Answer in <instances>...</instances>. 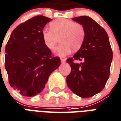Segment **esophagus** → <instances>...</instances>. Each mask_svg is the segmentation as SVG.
I'll use <instances>...</instances> for the list:
<instances>
[{
  "label": "esophagus",
  "mask_w": 121,
  "mask_h": 121,
  "mask_svg": "<svg viewBox=\"0 0 121 121\" xmlns=\"http://www.w3.org/2000/svg\"><path fill=\"white\" fill-rule=\"evenodd\" d=\"M65 60H66V59H64V58H61V59H60V61H61L62 63L65 62Z\"/></svg>",
  "instance_id": "obj_1"
}]
</instances>
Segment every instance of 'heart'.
I'll list each match as a JSON object with an SVG mask.
<instances>
[{
    "label": "heart",
    "instance_id": "b5f03b06",
    "mask_svg": "<svg viewBox=\"0 0 121 121\" xmlns=\"http://www.w3.org/2000/svg\"><path fill=\"white\" fill-rule=\"evenodd\" d=\"M50 30L44 29L42 38L45 45L50 50L54 49L59 38L61 43L54 52L59 56L71 53L73 48L78 50L85 39V30L83 25L66 19H59L50 23Z\"/></svg>",
    "mask_w": 121,
    "mask_h": 121
}]
</instances>
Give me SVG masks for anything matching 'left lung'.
<instances>
[{
    "instance_id": "obj_1",
    "label": "left lung",
    "mask_w": 121,
    "mask_h": 121,
    "mask_svg": "<svg viewBox=\"0 0 121 121\" xmlns=\"http://www.w3.org/2000/svg\"><path fill=\"white\" fill-rule=\"evenodd\" d=\"M73 20L83 25L85 36L79 50L67 59L71 71L66 81L78 96L88 98L104 88L110 75L113 54L108 35L99 24L86 16L76 17ZM78 60L83 62H73Z\"/></svg>"
}]
</instances>
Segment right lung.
<instances>
[{
	"label": "right lung",
	"mask_w": 121,
	"mask_h": 121,
	"mask_svg": "<svg viewBox=\"0 0 121 121\" xmlns=\"http://www.w3.org/2000/svg\"><path fill=\"white\" fill-rule=\"evenodd\" d=\"M52 19L33 17L13 31L5 46L9 83L22 96H33L45 88L49 76L60 64L59 57L44 44L42 31Z\"/></svg>",
	"instance_id": "obj_1"
}]
</instances>
